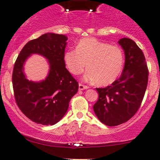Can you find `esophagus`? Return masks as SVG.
I'll return each instance as SVG.
<instances>
[{"mask_svg": "<svg viewBox=\"0 0 160 160\" xmlns=\"http://www.w3.org/2000/svg\"><path fill=\"white\" fill-rule=\"evenodd\" d=\"M88 88H89V87H87V86L83 85V84H81V83H79V90H87V89H88Z\"/></svg>", "mask_w": 160, "mask_h": 160, "instance_id": "obj_1", "label": "esophagus"}]
</instances>
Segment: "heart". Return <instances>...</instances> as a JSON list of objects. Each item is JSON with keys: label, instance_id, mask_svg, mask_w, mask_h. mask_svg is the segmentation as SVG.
Returning <instances> with one entry per match:
<instances>
[{"label": "heart", "instance_id": "1", "mask_svg": "<svg viewBox=\"0 0 160 160\" xmlns=\"http://www.w3.org/2000/svg\"><path fill=\"white\" fill-rule=\"evenodd\" d=\"M64 62L70 73L78 75L84 70L87 82H97L100 86L113 83L123 68V53L119 47L93 38L80 40L76 50H68L64 53Z\"/></svg>", "mask_w": 160, "mask_h": 160}]
</instances>
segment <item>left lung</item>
<instances>
[{"label": "left lung", "mask_w": 160, "mask_h": 160, "mask_svg": "<svg viewBox=\"0 0 160 160\" xmlns=\"http://www.w3.org/2000/svg\"><path fill=\"white\" fill-rule=\"evenodd\" d=\"M125 54L120 78L110 86L97 88L99 98L93 110L101 122L115 127L128 121L137 112L147 90L149 71L143 53L129 38L118 41Z\"/></svg>", "instance_id": "obj_1"}]
</instances>
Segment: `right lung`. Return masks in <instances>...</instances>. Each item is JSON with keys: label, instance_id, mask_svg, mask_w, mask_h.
Instances as JSON below:
<instances>
[{"label": "right lung", "instance_id": "obj_1", "mask_svg": "<svg viewBox=\"0 0 160 160\" xmlns=\"http://www.w3.org/2000/svg\"><path fill=\"white\" fill-rule=\"evenodd\" d=\"M67 37L47 33L27 43L14 63L12 83L15 100L20 110L33 122L54 125L67 112L69 102L78 91V83L67 70L64 52ZM32 54L48 60L49 72L44 80L29 81L23 66Z\"/></svg>", "mask_w": 160, "mask_h": 160}]
</instances>
